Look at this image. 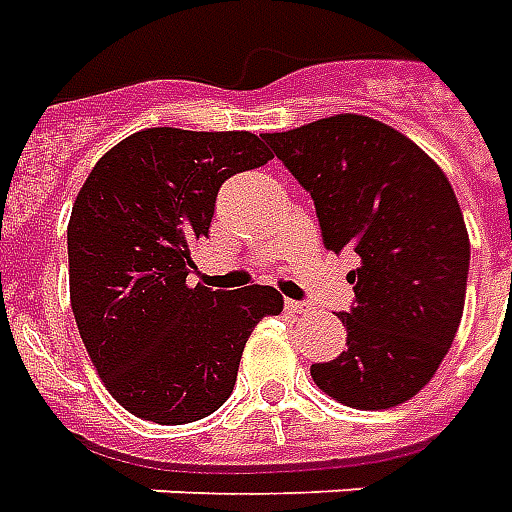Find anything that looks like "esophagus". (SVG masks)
I'll list each match as a JSON object with an SVG mask.
<instances>
[{"instance_id": "obj_1", "label": "esophagus", "mask_w": 512, "mask_h": 512, "mask_svg": "<svg viewBox=\"0 0 512 512\" xmlns=\"http://www.w3.org/2000/svg\"><path fill=\"white\" fill-rule=\"evenodd\" d=\"M285 309L290 314H306V312H309V306L301 304V301H285Z\"/></svg>"}]
</instances>
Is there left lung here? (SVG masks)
Instances as JSON below:
<instances>
[{"instance_id":"8db88e82","label":"left lung","mask_w":512,"mask_h":512,"mask_svg":"<svg viewBox=\"0 0 512 512\" xmlns=\"http://www.w3.org/2000/svg\"><path fill=\"white\" fill-rule=\"evenodd\" d=\"M263 140L312 195L325 249L361 257L347 274L355 306L339 314L347 350L314 363L312 380L355 410L399 407L437 374L464 314L469 236L448 176L407 135L358 113Z\"/></svg>"}]
</instances>
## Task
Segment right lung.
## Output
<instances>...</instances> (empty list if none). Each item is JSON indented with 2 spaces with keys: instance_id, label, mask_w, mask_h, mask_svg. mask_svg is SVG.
<instances>
[{
  "instance_id": "obj_1",
  "label": "right lung",
  "mask_w": 512,
  "mask_h": 512,
  "mask_svg": "<svg viewBox=\"0 0 512 512\" xmlns=\"http://www.w3.org/2000/svg\"><path fill=\"white\" fill-rule=\"evenodd\" d=\"M271 157L244 130L149 127L83 181L67 225L70 304L102 385L132 415L179 426L219 410L252 328L282 312L274 287L187 285L222 181Z\"/></svg>"
}]
</instances>
